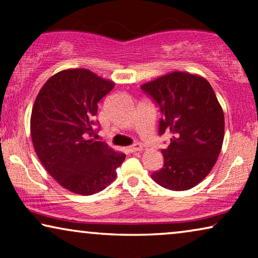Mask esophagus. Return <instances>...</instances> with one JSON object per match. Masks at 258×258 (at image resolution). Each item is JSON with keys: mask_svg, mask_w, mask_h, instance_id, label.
<instances>
[{"mask_svg": "<svg viewBox=\"0 0 258 258\" xmlns=\"http://www.w3.org/2000/svg\"><path fill=\"white\" fill-rule=\"evenodd\" d=\"M143 149V147L141 146L140 143H136V144H133V146H130L128 148V150L130 151V153H136V151H141Z\"/></svg>", "mask_w": 258, "mask_h": 258, "instance_id": "1", "label": "esophagus"}]
</instances>
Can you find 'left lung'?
I'll return each mask as SVG.
<instances>
[{
  "instance_id": "8db88e82",
  "label": "left lung",
  "mask_w": 258,
  "mask_h": 258,
  "mask_svg": "<svg viewBox=\"0 0 258 258\" xmlns=\"http://www.w3.org/2000/svg\"><path fill=\"white\" fill-rule=\"evenodd\" d=\"M160 107L158 134H171L162 149L163 168L151 178L169 190H188L202 182L216 163L224 139V114L202 76L174 72L141 86Z\"/></svg>"
}]
</instances>
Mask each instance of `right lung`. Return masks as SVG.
Returning a JSON list of instances; mask_svg holds the SVG:
<instances>
[{
    "mask_svg": "<svg viewBox=\"0 0 258 258\" xmlns=\"http://www.w3.org/2000/svg\"><path fill=\"white\" fill-rule=\"evenodd\" d=\"M115 83L87 69H67L41 88L30 117L34 149L49 174L69 191L88 196L107 188L125 155L87 140L97 103Z\"/></svg>",
    "mask_w": 258,
    "mask_h": 258,
    "instance_id": "add662e5",
    "label": "right lung"
}]
</instances>
